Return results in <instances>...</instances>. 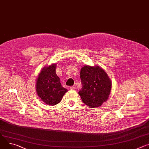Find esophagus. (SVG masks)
Masks as SVG:
<instances>
[{
    "mask_svg": "<svg viewBox=\"0 0 149 149\" xmlns=\"http://www.w3.org/2000/svg\"><path fill=\"white\" fill-rule=\"evenodd\" d=\"M70 89H71V90H75V87H74V86L70 87Z\"/></svg>",
    "mask_w": 149,
    "mask_h": 149,
    "instance_id": "34e87169",
    "label": "esophagus"
}]
</instances>
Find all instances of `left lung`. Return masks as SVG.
Wrapping results in <instances>:
<instances>
[{
  "label": "left lung",
  "mask_w": 149,
  "mask_h": 149,
  "mask_svg": "<svg viewBox=\"0 0 149 149\" xmlns=\"http://www.w3.org/2000/svg\"><path fill=\"white\" fill-rule=\"evenodd\" d=\"M82 88L79 91L83 102L94 108L102 106L111 93L112 82L106 72L98 66H83L80 72Z\"/></svg>",
  "instance_id": "obj_1"
}]
</instances>
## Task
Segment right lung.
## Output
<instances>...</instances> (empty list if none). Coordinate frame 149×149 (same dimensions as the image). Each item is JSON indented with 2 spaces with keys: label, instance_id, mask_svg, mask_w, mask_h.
<instances>
[{
  "label": "right lung",
  "instance_id": "1",
  "mask_svg": "<svg viewBox=\"0 0 149 149\" xmlns=\"http://www.w3.org/2000/svg\"><path fill=\"white\" fill-rule=\"evenodd\" d=\"M56 68V64L44 67L38 75L36 86L38 97L45 103L52 106L59 103L68 91L61 86Z\"/></svg>",
  "mask_w": 149,
  "mask_h": 149
}]
</instances>
